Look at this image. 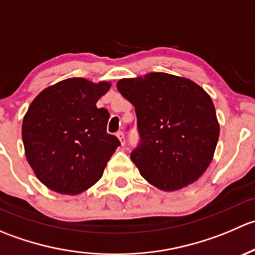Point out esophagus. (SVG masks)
<instances>
[{
    "mask_svg": "<svg viewBox=\"0 0 255 255\" xmlns=\"http://www.w3.org/2000/svg\"><path fill=\"white\" fill-rule=\"evenodd\" d=\"M117 138L118 139H120V142H121V144H122V145H125V143H126V139H125V134H123V132H117Z\"/></svg>",
    "mask_w": 255,
    "mask_h": 255,
    "instance_id": "34e87169",
    "label": "esophagus"
}]
</instances>
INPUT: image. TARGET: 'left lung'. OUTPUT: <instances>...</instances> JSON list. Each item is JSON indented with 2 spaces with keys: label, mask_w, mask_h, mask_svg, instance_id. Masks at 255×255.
<instances>
[{
  "label": "left lung",
  "mask_w": 255,
  "mask_h": 255,
  "mask_svg": "<svg viewBox=\"0 0 255 255\" xmlns=\"http://www.w3.org/2000/svg\"><path fill=\"white\" fill-rule=\"evenodd\" d=\"M117 89L135 109L140 142L130 159L140 175L163 191L196 181L212 161L220 135L207 92L165 73L122 79Z\"/></svg>",
  "instance_id": "1"
}]
</instances>
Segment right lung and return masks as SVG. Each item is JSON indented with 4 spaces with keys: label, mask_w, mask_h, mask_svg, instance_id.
<instances>
[{
    "label": "right lung",
    "mask_w": 255,
    "mask_h": 255,
    "mask_svg": "<svg viewBox=\"0 0 255 255\" xmlns=\"http://www.w3.org/2000/svg\"><path fill=\"white\" fill-rule=\"evenodd\" d=\"M111 87L82 78L43 90L23 118L22 139L30 168L48 189L78 195L101 179L120 140L106 132L110 113L96 102Z\"/></svg>",
    "instance_id": "obj_1"
}]
</instances>
